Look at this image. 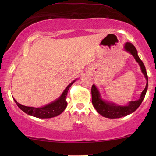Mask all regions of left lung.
<instances>
[{"label":"left lung","instance_id":"obj_1","mask_svg":"<svg viewBox=\"0 0 156 156\" xmlns=\"http://www.w3.org/2000/svg\"><path fill=\"white\" fill-rule=\"evenodd\" d=\"M125 50L131 53V54L134 57L137 62L139 64L141 68V71L144 73L146 80L147 81L146 86L145 87L144 90L142 91L141 95H140V99L137 100V101H131L128 106H116L114 104L108 103L103 101L100 97L99 91L97 90V87L95 85H92L91 87V97H92V104L94 107L96 108L98 113L101 114L106 118L109 119H117L121 118V117L126 116L131 113L135 112L137 108L139 107L140 104L142 103L143 100H144L145 96H146V93L148 89V75H147V72L146 67H145L144 64L143 63L141 59L139 58L138 56L137 50L134 45L131 42H126L125 44Z\"/></svg>","mask_w":156,"mask_h":156}]
</instances>
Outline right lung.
<instances>
[{
  "label": "right lung",
  "mask_w": 156,
  "mask_h": 156,
  "mask_svg": "<svg viewBox=\"0 0 156 156\" xmlns=\"http://www.w3.org/2000/svg\"><path fill=\"white\" fill-rule=\"evenodd\" d=\"M74 82H72L71 84L68 85L67 88L65 89V90L64 91L62 94L61 95V97L58 99L56 100L55 101H53L52 103L48 104L45 106H43V107L34 108L30 107V106H25L19 104L15 99H13L18 107L28 115H31V116L40 119L52 118V117L58 116L61 113H62L64 110L67 107V100H66V99H67V94L69 87H71V85L73 84Z\"/></svg>",
  "instance_id": "obj_1"
}]
</instances>
